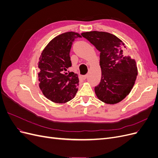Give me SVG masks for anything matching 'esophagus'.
Here are the masks:
<instances>
[{
    "mask_svg": "<svg viewBox=\"0 0 158 158\" xmlns=\"http://www.w3.org/2000/svg\"><path fill=\"white\" fill-rule=\"evenodd\" d=\"M87 76H88V75L87 74H85V75H83V76H80V78L82 79V80H85L86 79V78H87Z\"/></svg>",
    "mask_w": 158,
    "mask_h": 158,
    "instance_id": "obj_1",
    "label": "esophagus"
}]
</instances>
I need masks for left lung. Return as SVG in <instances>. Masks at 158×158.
Returning <instances> with one entry per match:
<instances>
[{"instance_id":"1","label":"left lung","mask_w":158,"mask_h":158,"mask_svg":"<svg viewBox=\"0 0 158 158\" xmlns=\"http://www.w3.org/2000/svg\"><path fill=\"white\" fill-rule=\"evenodd\" d=\"M81 35L100 52L102 78L95 87L98 98L107 104L121 102L135 85L138 74L135 60L124 54L125 44L111 33L92 31Z\"/></svg>"}]
</instances>
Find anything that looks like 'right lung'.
<instances>
[{
    "label": "right lung",
    "instance_id": "1",
    "mask_svg": "<svg viewBox=\"0 0 158 158\" xmlns=\"http://www.w3.org/2000/svg\"><path fill=\"white\" fill-rule=\"evenodd\" d=\"M79 33L69 31L53 38L43 50L38 67L39 86L45 96L57 103H66L78 92L79 79L73 72L68 73L72 66L70 51Z\"/></svg>",
    "mask_w": 158,
    "mask_h": 158
}]
</instances>
